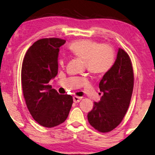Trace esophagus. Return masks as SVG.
Masks as SVG:
<instances>
[{
  "instance_id": "obj_1",
  "label": "esophagus",
  "mask_w": 155,
  "mask_h": 155,
  "mask_svg": "<svg viewBox=\"0 0 155 155\" xmlns=\"http://www.w3.org/2000/svg\"><path fill=\"white\" fill-rule=\"evenodd\" d=\"M81 99H82V98L79 97V96H73V101H74V103H75V104L79 103Z\"/></svg>"
}]
</instances>
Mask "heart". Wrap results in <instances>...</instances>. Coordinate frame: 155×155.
Returning <instances> with one entry per match:
<instances>
[{
    "label": "heart",
    "mask_w": 155,
    "mask_h": 155,
    "mask_svg": "<svg viewBox=\"0 0 155 155\" xmlns=\"http://www.w3.org/2000/svg\"><path fill=\"white\" fill-rule=\"evenodd\" d=\"M69 49L76 57L84 60L87 68L94 74L106 73L113 66L115 54L109 45H105L91 40H79L73 42ZM64 58L59 63L64 65Z\"/></svg>",
    "instance_id": "heart-1"
}]
</instances>
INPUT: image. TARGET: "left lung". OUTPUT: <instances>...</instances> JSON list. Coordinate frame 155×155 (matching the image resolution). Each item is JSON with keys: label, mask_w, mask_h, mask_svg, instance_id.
Wrapping results in <instances>:
<instances>
[{"label": "left lung", "mask_w": 155, "mask_h": 155, "mask_svg": "<svg viewBox=\"0 0 155 155\" xmlns=\"http://www.w3.org/2000/svg\"><path fill=\"white\" fill-rule=\"evenodd\" d=\"M103 96L87 115L91 126L105 133L122 122L129 108L134 88V72L129 55L119 48L113 66L99 83ZM101 94V93H100Z\"/></svg>", "instance_id": "1"}]
</instances>
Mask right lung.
Returning a JSON list of instances; mask_svg holds the SVG:
<instances>
[{
    "label": "right lung",
    "mask_w": 155,
    "mask_h": 155,
    "mask_svg": "<svg viewBox=\"0 0 155 155\" xmlns=\"http://www.w3.org/2000/svg\"><path fill=\"white\" fill-rule=\"evenodd\" d=\"M66 40H38L26 51L21 68V84L26 104L33 118L42 127L51 128L65 122L73 97L59 94L49 82L58 73L59 48Z\"/></svg>",
    "instance_id": "add662e5"
}]
</instances>
